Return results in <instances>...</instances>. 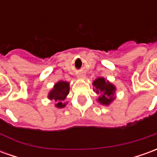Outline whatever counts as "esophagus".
<instances>
[{"instance_id": "esophagus-1", "label": "esophagus", "mask_w": 157, "mask_h": 157, "mask_svg": "<svg viewBox=\"0 0 157 157\" xmlns=\"http://www.w3.org/2000/svg\"><path fill=\"white\" fill-rule=\"evenodd\" d=\"M77 77H78V78L83 79V78H85V75H83V74H80V75H77Z\"/></svg>"}]
</instances>
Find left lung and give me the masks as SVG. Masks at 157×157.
<instances>
[{
  "label": "left lung",
  "instance_id": "obj_1",
  "mask_svg": "<svg viewBox=\"0 0 157 157\" xmlns=\"http://www.w3.org/2000/svg\"><path fill=\"white\" fill-rule=\"evenodd\" d=\"M92 85L95 86L96 93L99 95L98 102L101 104L108 106L114 100L116 87L109 81L103 77H98L93 82Z\"/></svg>",
  "mask_w": 157,
  "mask_h": 157
}]
</instances>
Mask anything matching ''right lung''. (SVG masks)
Returning a JSON list of instances; mask_svg holds the SVG:
<instances>
[{
    "label": "right lung",
    "instance_id": "add662e5",
    "mask_svg": "<svg viewBox=\"0 0 157 157\" xmlns=\"http://www.w3.org/2000/svg\"><path fill=\"white\" fill-rule=\"evenodd\" d=\"M70 91V83L64 81H59L54 86V88L48 92V98L50 100L56 102L55 107L59 109L65 108L66 103H64V100L69 94Z\"/></svg>",
    "mask_w": 157,
    "mask_h": 157
}]
</instances>
